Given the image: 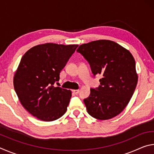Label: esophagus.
<instances>
[{
	"label": "esophagus",
	"mask_w": 154,
	"mask_h": 154,
	"mask_svg": "<svg viewBox=\"0 0 154 154\" xmlns=\"http://www.w3.org/2000/svg\"><path fill=\"white\" fill-rule=\"evenodd\" d=\"M72 92L75 94H77L79 92V90H72Z\"/></svg>",
	"instance_id": "esophagus-1"
}]
</instances>
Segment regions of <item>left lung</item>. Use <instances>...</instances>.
<instances>
[{"label":"left lung","instance_id":"left-lung-1","mask_svg":"<svg viewBox=\"0 0 154 154\" xmlns=\"http://www.w3.org/2000/svg\"><path fill=\"white\" fill-rule=\"evenodd\" d=\"M77 51L88 62L94 76L100 75L98 88L83 100L88 113L100 120L124 110L136 88L138 76L131 53L114 41L98 40L81 45Z\"/></svg>","mask_w":154,"mask_h":154}]
</instances>
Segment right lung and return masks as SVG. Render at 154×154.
I'll return each mask as SVG.
<instances>
[{"mask_svg":"<svg viewBox=\"0 0 154 154\" xmlns=\"http://www.w3.org/2000/svg\"><path fill=\"white\" fill-rule=\"evenodd\" d=\"M78 45L45 43L22 56L14 77L22 105L38 119L51 122L66 113L71 91L54 85Z\"/></svg>","mask_w":154,"mask_h":154,"instance_id":"right-lung-1","label":"right lung"}]
</instances>
